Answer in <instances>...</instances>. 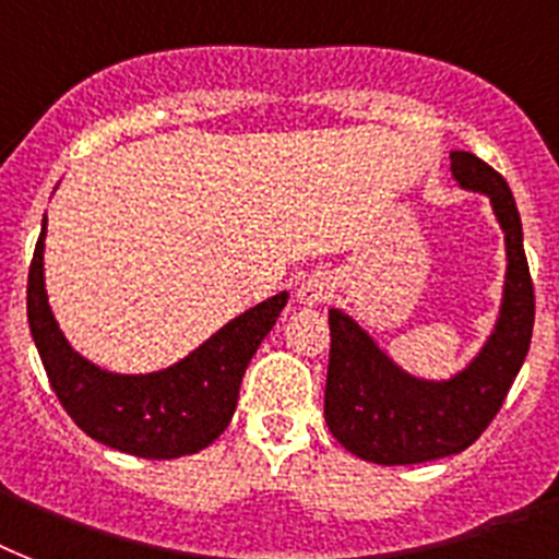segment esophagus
I'll return each instance as SVG.
<instances>
[{
	"instance_id": "1",
	"label": "esophagus",
	"mask_w": 559,
	"mask_h": 559,
	"mask_svg": "<svg viewBox=\"0 0 559 559\" xmlns=\"http://www.w3.org/2000/svg\"><path fill=\"white\" fill-rule=\"evenodd\" d=\"M330 298V284L321 275H312V278L301 281L298 287V301L307 304V307H316V304H324Z\"/></svg>"
}]
</instances>
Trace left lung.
Wrapping results in <instances>:
<instances>
[{
	"instance_id": "left-lung-1",
	"label": "left lung",
	"mask_w": 559,
	"mask_h": 559,
	"mask_svg": "<svg viewBox=\"0 0 559 559\" xmlns=\"http://www.w3.org/2000/svg\"><path fill=\"white\" fill-rule=\"evenodd\" d=\"M453 177L491 198L506 229V301L491 342L451 382L428 384L402 373L344 312L330 310L326 428L350 453L376 465H416L465 451L506 402L534 333V281L523 224L506 177L471 152L451 154Z\"/></svg>"
}]
</instances>
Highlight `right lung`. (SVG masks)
Instances as JSON below:
<instances>
[{"mask_svg":"<svg viewBox=\"0 0 559 559\" xmlns=\"http://www.w3.org/2000/svg\"><path fill=\"white\" fill-rule=\"evenodd\" d=\"M45 226L28 270V324L59 405L91 439L143 460L203 451L233 419L240 379L287 293L272 295L215 333L180 365L148 376H117L76 356L59 333L43 281Z\"/></svg>","mask_w":559,"mask_h":559,"instance_id":"add662e5","label":"right lung"}]
</instances>
